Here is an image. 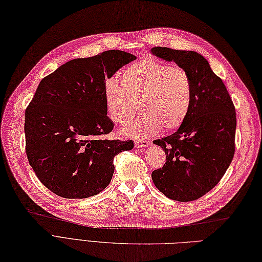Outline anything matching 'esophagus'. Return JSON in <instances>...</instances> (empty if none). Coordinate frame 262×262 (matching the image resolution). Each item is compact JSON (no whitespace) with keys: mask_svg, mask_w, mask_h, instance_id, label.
Masks as SVG:
<instances>
[{"mask_svg":"<svg viewBox=\"0 0 262 262\" xmlns=\"http://www.w3.org/2000/svg\"><path fill=\"white\" fill-rule=\"evenodd\" d=\"M135 143L137 148H146V146L150 145V142L144 141V140H136Z\"/></svg>","mask_w":262,"mask_h":262,"instance_id":"esophagus-1","label":"esophagus"}]
</instances>
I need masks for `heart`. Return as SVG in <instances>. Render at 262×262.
<instances>
[{
    "mask_svg": "<svg viewBox=\"0 0 262 262\" xmlns=\"http://www.w3.org/2000/svg\"><path fill=\"white\" fill-rule=\"evenodd\" d=\"M193 99L190 74L180 67H170L146 57L127 67L121 82L110 79L104 85L106 111L113 122L123 125L136 116L140 104L142 114L125 125L122 132L146 138L159 131H171L186 120Z\"/></svg>",
    "mask_w": 262,
    "mask_h": 262,
    "instance_id": "b5f03b06",
    "label": "heart"
}]
</instances>
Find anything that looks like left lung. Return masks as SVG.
Returning a JSON list of instances; mask_svg holds the SVG:
<instances>
[{"instance_id":"left-lung-1","label":"left lung","mask_w":262,"mask_h":262,"mask_svg":"<svg viewBox=\"0 0 262 262\" xmlns=\"http://www.w3.org/2000/svg\"><path fill=\"white\" fill-rule=\"evenodd\" d=\"M151 53L173 61L190 74L193 99L188 116L173 135L156 140L167 155L152 181L169 199L188 202L214 188L234 155L237 117L226 85L194 51L152 48Z\"/></svg>"}]
</instances>
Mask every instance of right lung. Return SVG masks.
I'll return each mask as SVG.
<instances>
[{
	"label": "right lung",
	"instance_id": "add662e5",
	"mask_svg": "<svg viewBox=\"0 0 262 262\" xmlns=\"http://www.w3.org/2000/svg\"><path fill=\"white\" fill-rule=\"evenodd\" d=\"M136 55L109 50L74 59L46 76L25 110V151L39 180L67 199H84L110 183L113 159L133 141L104 140L113 129L106 116L105 80Z\"/></svg>",
	"mask_w": 262,
	"mask_h": 262
}]
</instances>
